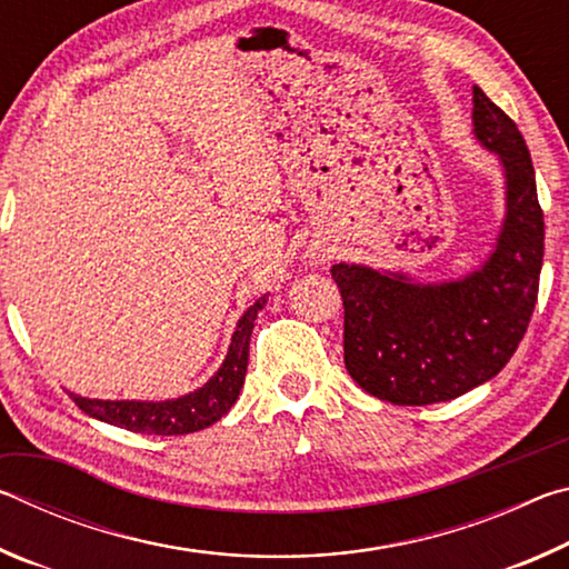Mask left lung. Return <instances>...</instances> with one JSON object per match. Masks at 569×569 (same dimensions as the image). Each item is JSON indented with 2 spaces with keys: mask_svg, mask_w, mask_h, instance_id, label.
Returning a JSON list of instances; mask_svg holds the SVG:
<instances>
[{
  "mask_svg": "<svg viewBox=\"0 0 569 569\" xmlns=\"http://www.w3.org/2000/svg\"><path fill=\"white\" fill-rule=\"evenodd\" d=\"M471 124L505 176V218L475 271L423 283L403 271L336 263L343 363L359 387L399 407L457 399L495 379L532 319L545 218L522 132L475 84Z\"/></svg>",
  "mask_w": 569,
  "mask_h": 569,
  "instance_id": "obj_1",
  "label": "left lung"
}]
</instances>
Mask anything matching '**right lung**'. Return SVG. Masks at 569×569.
<instances>
[{"mask_svg":"<svg viewBox=\"0 0 569 569\" xmlns=\"http://www.w3.org/2000/svg\"><path fill=\"white\" fill-rule=\"evenodd\" d=\"M268 293L258 298L253 306L246 308L236 323V331L230 336V346L220 369L210 377L203 387L182 393L178 399L166 401H140V399H88L80 393H70L77 407L92 419H100L112 427L134 431V435H190L216 423L226 417L233 407L240 389L246 381L248 369V346L258 311L266 306Z\"/></svg>","mask_w":569,"mask_h":569,"instance_id":"obj_1","label":"right lung"}]
</instances>
